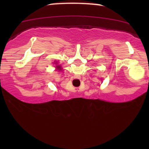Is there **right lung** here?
<instances>
[{"label":"right lung","instance_id":"right-lung-1","mask_svg":"<svg viewBox=\"0 0 149 149\" xmlns=\"http://www.w3.org/2000/svg\"><path fill=\"white\" fill-rule=\"evenodd\" d=\"M54 64L56 65V70H59V71L62 70V67H61V66H60V65H58V62H54Z\"/></svg>","mask_w":149,"mask_h":149}]
</instances>
